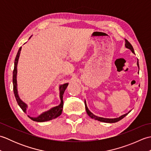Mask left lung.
Returning a JSON list of instances; mask_svg holds the SVG:
<instances>
[{"mask_svg": "<svg viewBox=\"0 0 151 151\" xmlns=\"http://www.w3.org/2000/svg\"><path fill=\"white\" fill-rule=\"evenodd\" d=\"M125 47H126V48H127V49H130L131 51H132V52L135 54V52H134V49H133V47L132 46V45H131L129 41H128V40H127L126 39H125ZM137 67H138V69H139V62H138V60H137ZM85 107H86V112H87L88 115H89V117H91L92 119H95L96 120H98L99 121H101V122H104V123H116V122L119 121L121 120L122 119L124 118L126 115H127L128 114H129L130 112L131 111V110H130L128 113L125 114L124 115H122L121 116L119 117H117V118H113V119H109V118H104V117H98L97 116V115H94L93 113H91V112L89 110V109L87 106V104H86V100H85Z\"/></svg>", "mask_w": 151, "mask_h": 151, "instance_id": "1", "label": "left lung"}]
</instances>
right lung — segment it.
I'll return each instance as SVG.
<instances>
[{"label":"right lung","instance_id":"obj_1","mask_svg":"<svg viewBox=\"0 0 151 151\" xmlns=\"http://www.w3.org/2000/svg\"><path fill=\"white\" fill-rule=\"evenodd\" d=\"M30 37L29 40L30 39ZM21 47L19 48L18 50V52L16 55L15 59V62H14V72H13V84H14V92L15 95V97L16 99V101H17V103L19 106L22 109V111H23L24 113H27V108H28L27 104L22 101L20 99L18 94V91H17V63L19 58V56H20L21 50ZM68 83H66V84H62L59 87V90H60V104L58 106H54L52 108H50V110H47L46 111L43 112L42 114H41L40 115H38L37 117H30L28 115L32 120L37 122H45V121H48L50 120L54 119L56 117L62 114V110H63V95L64 93V91L66 89L67 86H68Z\"/></svg>","mask_w":151,"mask_h":151}]
</instances>
